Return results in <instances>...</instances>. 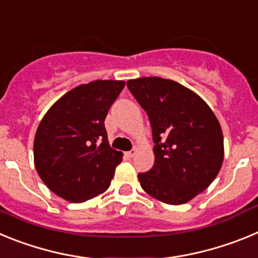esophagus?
<instances>
[{"label": "esophagus", "instance_id": "obj_1", "mask_svg": "<svg viewBox=\"0 0 258 258\" xmlns=\"http://www.w3.org/2000/svg\"><path fill=\"white\" fill-rule=\"evenodd\" d=\"M136 154H137V149H133V150H131V151L127 152V156L133 157Z\"/></svg>", "mask_w": 258, "mask_h": 258}]
</instances>
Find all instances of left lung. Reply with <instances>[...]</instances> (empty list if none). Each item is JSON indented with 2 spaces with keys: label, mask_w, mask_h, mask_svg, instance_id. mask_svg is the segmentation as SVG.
<instances>
[{
  "label": "left lung",
  "mask_w": 258,
  "mask_h": 258,
  "mask_svg": "<svg viewBox=\"0 0 258 258\" xmlns=\"http://www.w3.org/2000/svg\"><path fill=\"white\" fill-rule=\"evenodd\" d=\"M127 89L146 111L152 127L155 163L138 173L141 186L157 200L178 206L203 192L223 161L217 117L198 94L173 80H129Z\"/></svg>",
  "instance_id": "obj_1"
}]
</instances>
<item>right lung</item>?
<instances>
[{
    "instance_id": "right-lung-1",
    "label": "right lung",
    "mask_w": 258,
    "mask_h": 258,
    "mask_svg": "<svg viewBox=\"0 0 258 258\" xmlns=\"http://www.w3.org/2000/svg\"><path fill=\"white\" fill-rule=\"evenodd\" d=\"M124 86L116 80L83 84L41 120L33 145L35 166L58 197L83 203L109 187L122 154L108 145L104 118Z\"/></svg>"
}]
</instances>
